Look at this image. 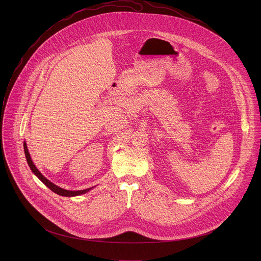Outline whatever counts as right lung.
<instances>
[{"mask_svg": "<svg viewBox=\"0 0 261 261\" xmlns=\"http://www.w3.org/2000/svg\"><path fill=\"white\" fill-rule=\"evenodd\" d=\"M24 151H25V155H26V160H27V163L30 167V169L32 170V172L36 175L38 177V179H40V181L45 184L46 186L48 187L51 191H53L54 193L60 195V196H64V197H74V196H78V195H81V194H85L87 193L88 191H90L92 189L91 188H88V189H85V190H79V191H69V190H65V189H62L60 187L56 186L55 184H53L52 182H50L49 180H47L41 173L40 171L36 168V166L34 165L31 156H30V153L28 151L27 149V145H26V142H24Z\"/></svg>", "mask_w": 261, "mask_h": 261, "instance_id": "right-lung-1", "label": "right lung"}]
</instances>
